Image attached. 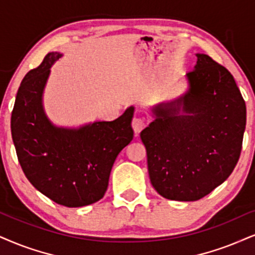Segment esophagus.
I'll return each instance as SVG.
<instances>
[{
    "instance_id": "1",
    "label": "esophagus",
    "mask_w": 255,
    "mask_h": 255,
    "mask_svg": "<svg viewBox=\"0 0 255 255\" xmlns=\"http://www.w3.org/2000/svg\"><path fill=\"white\" fill-rule=\"evenodd\" d=\"M144 127H145V121L143 118L134 117L132 119V128L136 133H139L144 128Z\"/></svg>"
}]
</instances>
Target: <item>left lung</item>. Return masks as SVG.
I'll use <instances>...</instances> for the list:
<instances>
[{"instance_id": "left-lung-1", "label": "left lung", "mask_w": 255, "mask_h": 255, "mask_svg": "<svg viewBox=\"0 0 255 255\" xmlns=\"http://www.w3.org/2000/svg\"><path fill=\"white\" fill-rule=\"evenodd\" d=\"M187 73L190 89L175 103L156 106L140 132L152 187L175 201H197L225 182L243 149L246 104L233 75L207 54ZM184 103L185 115H178Z\"/></svg>"}]
</instances>
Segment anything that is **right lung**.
Masks as SVG:
<instances>
[{"instance_id": "1", "label": "right lung", "mask_w": 255, "mask_h": 255, "mask_svg": "<svg viewBox=\"0 0 255 255\" xmlns=\"http://www.w3.org/2000/svg\"><path fill=\"white\" fill-rule=\"evenodd\" d=\"M61 54L48 53L24 75L11 112V137L18 163L34 187L65 207L89 206L105 195L112 165L133 138V108L113 122L79 130L53 127L41 104L49 67Z\"/></svg>"}]
</instances>
